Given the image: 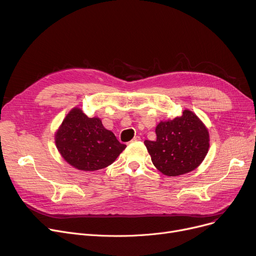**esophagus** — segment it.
Instances as JSON below:
<instances>
[{"instance_id":"34e87169","label":"esophagus","mask_w":256,"mask_h":256,"mask_svg":"<svg viewBox=\"0 0 256 256\" xmlns=\"http://www.w3.org/2000/svg\"><path fill=\"white\" fill-rule=\"evenodd\" d=\"M139 141H141V138L139 136H135L132 140V142H139Z\"/></svg>"}]
</instances>
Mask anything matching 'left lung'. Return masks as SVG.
Instances as JSON below:
<instances>
[{"label":"left lung","instance_id":"left-lung-1","mask_svg":"<svg viewBox=\"0 0 256 256\" xmlns=\"http://www.w3.org/2000/svg\"><path fill=\"white\" fill-rule=\"evenodd\" d=\"M156 134V141L145 140L144 144L156 168L167 176L193 171L202 163L208 152V130L189 110L172 120L160 121Z\"/></svg>","mask_w":256,"mask_h":256}]
</instances>
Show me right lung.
<instances>
[{
    "label": "right lung",
    "instance_id": "obj_1",
    "mask_svg": "<svg viewBox=\"0 0 256 256\" xmlns=\"http://www.w3.org/2000/svg\"><path fill=\"white\" fill-rule=\"evenodd\" d=\"M56 146L67 163L83 171L111 165L126 148L98 117L89 118L78 108L66 115L55 135Z\"/></svg>",
    "mask_w": 256,
    "mask_h": 256
}]
</instances>
